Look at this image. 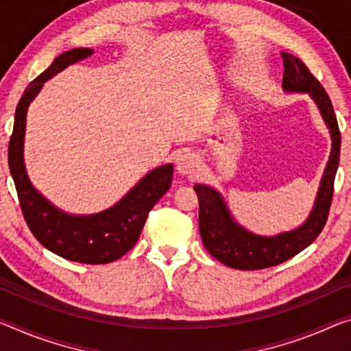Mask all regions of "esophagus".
I'll return each mask as SVG.
<instances>
[{
    "label": "esophagus",
    "mask_w": 351,
    "mask_h": 351,
    "mask_svg": "<svg viewBox=\"0 0 351 351\" xmlns=\"http://www.w3.org/2000/svg\"><path fill=\"white\" fill-rule=\"evenodd\" d=\"M176 169L182 176H194L199 171V160L194 154L185 152L177 158Z\"/></svg>",
    "instance_id": "1"
}]
</instances>
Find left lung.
Wrapping results in <instances>:
<instances>
[{"label": "left lung", "mask_w": 351, "mask_h": 351, "mask_svg": "<svg viewBox=\"0 0 351 351\" xmlns=\"http://www.w3.org/2000/svg\"><path fill=\"white\" fill-rule=\"evenodd\" d=\"M284 59L282 88L287 93H307L330 128L332 149L323 172L314 208L300 228L274 237H261L241 228L232 218L223 196L213 188L194 185L199 199V232L206 250L221 263L237 269H262L279 265L309 246L320 235L330 213L334 177L341 155V132L330 95L306 64L290 53H281Z\"/></svg>", "instance_id": "1"}]
</instances>
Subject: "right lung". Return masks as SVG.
<instances>
[{"instance_id": "1", "label": "right lung", "mask_w": 351, "mask_h": 351, "mask_svg": "<svg viewBox=\"0 0 351 351\" xmlns=\"http://www.w3.org/2000/svg\"><path fill=\"white\" fill-rule=\"evenodd\" d=\"M93 53V48H73L62 53L44 73L28 84L15 110L8 157L21 212L37 241L67 261L101 265L117 261L136 245L149 212L169 190L172 165H163L150 171L114 206L86 217L61 212L32 186L23 161L28 106L47 80Z\"/></svg>"}]
</instances>
